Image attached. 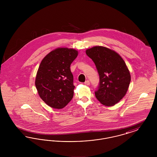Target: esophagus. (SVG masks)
<instances>
[{
  "label": "esophagus",
  "mask_w": 157,
  "mask_h": 157,
  "mask_svg": "<svg viewBox=\"0 0 157 157\" xmlns=\"http://www.w3.org/2000/svg\"><path fill=\"white\" fill-rule=\"evenodd\" d=\"M84 83H85V85H90V82L88 80L86 81Z\"/></svg>",
  "instance_id": "obj_1"
}]
</instances>
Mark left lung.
Segmentation results:
<instances>
[{"label": "left lung", "instance_id": "obj_1", "mask_svg": "<svg viewBox=\"0 0 157 157\" xmlns=\"http://www.w3.org/2000/svg\"><path fill=\"white\" fill-rule=\"evenodd\" d=\"M94 62L99 76L95 94L102 104L111 106L125 95L131 82V75L118 53L104 46H94L86 51Z\"/></svg>", "mask_w": 157, "mask_h": 157}]
</instances>
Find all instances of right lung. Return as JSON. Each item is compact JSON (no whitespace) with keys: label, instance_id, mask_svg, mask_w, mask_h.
Returning <instances> with one entry per match:
<instances>
[{"label":"right lung","instance_id":"add662e5","mask_svg":"<svg viewBox=\"0 0 157 157\" xmlns=\"http://www.w3.org/2000/svg\"><path fill=\"white\" fill-rule=\"evenodd\" d=\"M78 52L74 49L57 48L42 59L37 70L35 86L39 97L49 106L64 108L74 96V76L70 66Z\"/></svg>","mask_w":157,"mask_h":157}]
</instances>
